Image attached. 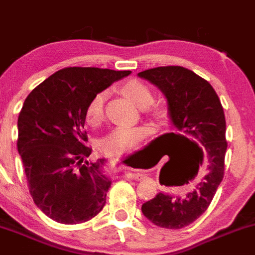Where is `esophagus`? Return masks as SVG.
I'll return each mask as SVG.
<instances>
[{"label":"esophagus","instance_id":"esophagus-1","mask_svg":"<svg viewBox=\"0 0 255 255\" xmlns=\"http://www.w3.org/2000/svg\"><path fill=\"white\" fill-rule=\"evenodd\" d=\"M115 162H118V159L112 161V163L114 164ZM128 175L131 178V179H135V180H141L145 178V174H143V173H138V172H128Z\"/></svg>","mask_w":255,"mask_h":255}]
</instances>
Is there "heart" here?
<instances>
[{
	"label": "heart",
	"instance_id": "b5f03b06",
	"mask_svg": "<svg viewBox=\"0 0 255 255\" xmlns=\"http://www.w3.org/2000/svg\"><path fill=\"white\" fill-rule=\"evenodd\" d=\"M120 91L138 108L145 109L153 102V89L146 82L131 78L120 86ZM107 93L104 91L94 94L86 109V119L88 124L98 125L104 118V104ZM152 128L145 125L141 127H118L107 133L101 141V149L107 154H127L140 148L148 140Z\"/></svg>",
	"mask_w": 255,
	"mask_h": 255
}]
</instances>
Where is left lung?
I'll return each instance as SVG.
<instances>
[{"label":"left lung","mask_w":255,"mask_h":255,"mask_svg":"<svg viewBox=\"0 0 255 255\" xmlns=\"http://www.w3.org/2000/svg\"><path fill=\"white\" fill-rule=\"evenodd\" d=\"M166 96L173 128L182 140L196 147L190 163L170 168L179 184L195 180L184 196L158 193L141 210L158 227L179 230L200 217L216 194L225 172L226 120L219 96L206 80L182 66H162L137 73Z\"/></svg>","instance_id":"obj_1"}]
</instances>
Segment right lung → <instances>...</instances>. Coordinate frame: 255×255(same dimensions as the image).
I'll return each mask as SVG.
<instances>
[{
  "label": "right lung",
  "instance_id": "1",
  "mask_svg": "<svg viewBox=\"0 0 255 255\" xmlns=\"http://www.w3.org/2000/svg\"><path fill=\"white\" fill-rule=\"evenodd\" d=\"M130 73L66 67L25 98L18 117V152L34 203L59 224H82L106 205L112 180L103 172L106 159H87L86 109L94 94Z\"/></svg>",
  "mask_w": 255,
  "mask_h": 255
}]
</instances>
